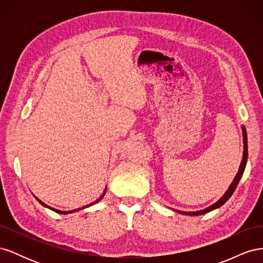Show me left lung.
Here are the masks:
<instances>
[{
	"label": "left lung",
	"instance_id": "left-lung-1",
	"mask_svg": "<svg viewBox=\"0 0 263 263\" xmlns=\"http://www.w3.org/2000/svg\"><path fill=\"white\" fill-rule=\"evenodd\" d=\"M242 135H243V156H242V161H241L240 166H239V171H238L237 176L235 177L233 183H232V184H230V186L226 191V193L222 195L216 203H214L212 206H210V208H208V209L202 210V211H197V212H181V211H177L178 213L184 214V215H193V216H197V215L206 214V213H209V212H211L213 210H216V209L220 208L221 205H224L228 201V198L233 195V193L235 192V190H236V187L238 185V183H239V181L241 179V176L243 174L246 164H247V159H248V142H247V132H246V128H245L243 126H242Z\"/></svg>",
	"mask_w": 263,
	"mask_h": 263
}]
</instances>
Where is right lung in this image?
<instances>
[{
  "mask_svg": "<svg viewBox=\"0 0 263 263\" xmlns=\"http://www.w3.org/2000/svg\"><path fill=\"white\" fill-rule=\"evenodd\" d=\"M105 192H106V187H105V190H104V192H103V194L100 196V198H98L97 201H95L94 203H91L90 205H86V206H83V208H81V209H78V210H73V211H69V212H65V211H59V210H55V209H52V208H50V206H48V205H46L45 203H43L41 200H38L37 198V201L41 203L43 206H45V208H47V209H49V210H51V211H53V212H55V213H59V214H70V213H74V212H77V211H80V210H82V209H85V208H89V206H91V205H93V204H95V203H98L99 201H101L102 200V197L104 196V194H105Z\"/></svg>",
  "mask_w": 263,
  "mask_h": 263,
  "instance_id": "1",
  "label": "right lung"
}]
</instances>
